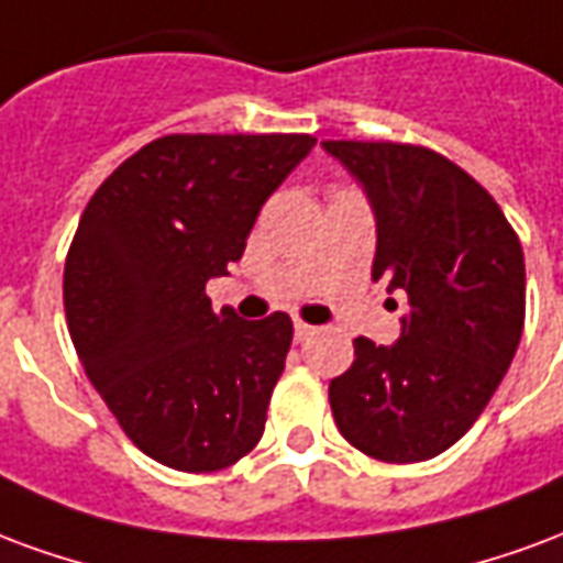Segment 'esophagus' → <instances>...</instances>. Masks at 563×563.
Returning <instances> with one entry per match:
<instances>
[{
  "label": "esophagus",
  "mask_w": 563,
  "mask_h": 563,
  "mask_svg": "<svg viewBox=\"0 0 563 563\" xmlns=\"http://www.w3.org/2000/svg\"><path fill=\"white\" fill-rule=\"evenodd\" d=\"M314 330H318V327H311V323L294 321V335H297V342H306V339H311V335H314Z\"/></svg>",
  "instance_id": "obj_1"
}]
</instances>
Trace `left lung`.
<instances>
[{"label":"left lung","mask_w":563,"mask_h":563,"mask_svg":"<svg viewBox=\"0 0 563 563\" xmlns=\"http://www.w3.org/2000/svg\"><path fill=\"white\" fill-rule=\"evenodd\" d=\"M375 216L372 278L401 290L399 342L354 339L330 380L339 432L380 462H426L477 422L525 323L519 236L486 188L444 155L405 143L323 141Z\"/></svg>","instance_id":"obj_1"}]
</instances>
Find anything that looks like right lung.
Wrapping results in <instances>:
<instances>
[{
	"label": "right lung",
	"mask_w": 563,
	"mask_h": 563,
	"mask_svg": "<svg viewBox=\"0 0 563 563\" xmlns=\"http://www.w3.org/2000/svg\"><path fill=\"white\" fill-rule=\"evenodd\" d=\"M309 134H170L98 188L65 261V318L92 387L143 453L207 474L240 462L294 339L285 311H212L254 221Z\"/></svg>",
	"instance_id": "obj_1"
}]
</instances>
